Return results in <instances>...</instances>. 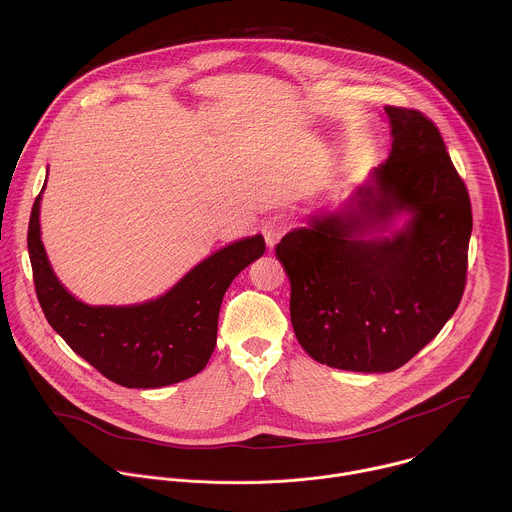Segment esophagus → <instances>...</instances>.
<instances>
[{
    "label": "esophagus",
    "instance_id": "esophagus-1",
    "mask_svg": "<svg viewBox=\"0 0 512 512\" xmlns=\"http://www.w3.org/2000/svg\"><path fill=\"white\" fill-rule=\"evenodd\" d=\"M290 226H292V220L284 213H278V215L266 220L264 226H262V232H264V238H266L268 246L272 248L274 244H278L280 238L290 230Z\"/></svg>",
    "mask_w": 512,
    "mask_h": 512
}]
</instances>
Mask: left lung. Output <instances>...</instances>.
Returning <instances> with one entry per match:
<instances>
[{"instance_id": "left-lung-1", "label": "left lung", "mask_w": 512, "mask_h": 512, "mask_svg": "<svg viewBox=\"0 0 512 512\" xmlns=\"http://www.w3.org/2000/svg\"><path fill=\"white\" fill-rule=\"evenodd\" d=\"M392 151L347 211L311 219L276 246L290 286L293 333L321 365L390 372L455 313L467 280L471 201L438 126L384 106ZM411 219L384 235L394 214Z\"/></svg>"}]
</instances>
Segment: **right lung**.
<instances>
[{
	"instance_id": "obj_1",
	"label": "right lung",
	"mask_w": 512,
	"mask_h": 512,
	"mask_svg": "<svg viewBox=\"0 0 512 512\" xmlns=\"http://www.w3.org/2000/svg\"><path fill=\"white\" fill-rule=\"evenodd\" d=\"M41 193L31 209L27 248L49 325L76 355L126 388H161L199 374L217 345L224 292L264 254L262 234L224 246L157 299L120 307L86 305L63 288L47 260L39 228Z\"/></svg>"
}]
</instances>
